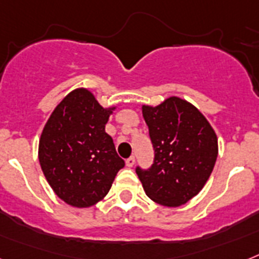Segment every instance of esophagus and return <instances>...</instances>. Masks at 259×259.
<instances>
[{"mask_svg":"<svg viewBox=\"0 0 259 259\" xmlns=\"http://www.w3.org/2000/svg\"><path fill=\"white\" fill-rule=\"evenodd\" d=\"M134 162H136V158L133 155L129 156L127 159H126V166L127 167H133L134 166Z\"/></svg>","mask_w":259,"mask_h":259,"instance_id":"1","label":"esophagus"}]
</instances>
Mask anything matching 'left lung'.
<instances>
[{
    "mask_svg": "<svg viewBox=\"0 0 259 259\" xmlns=\"http://www.w3.org/2000/svg\"><path fill=\"white\" fill-rule=\"evenodd\" d=\"M154 149L149 168L137 166L147 196L166 207H179L201 191L217 159V137L207 118L186 100L170 97L142 106Z\"/></svg>",
    "mask_w": 259,
    "mask_h": 259,
    "instance_id": "left-lung-1",
    "label": "left lung"
}]
</instances>
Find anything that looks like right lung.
Masks as SVG:
<instances>
[{
  "instance_id": "add662e5",
  "label": "right lung",
  "mask_w": 259,
  "mask_h": 259,
  "mask_svg": "<svg viewBox=\"0 0 259 259\" xmlns=\"http://www.w3.org/2000/svg\"><path fill=\"white\" fill-rule=\"evenodd\" d=\"M104 109L88 89L67 95L50 116L39 141V163L54 192L69 205L91 207L109 192L123 166L105 125Z\"/></svg>"
}]
</instances>
